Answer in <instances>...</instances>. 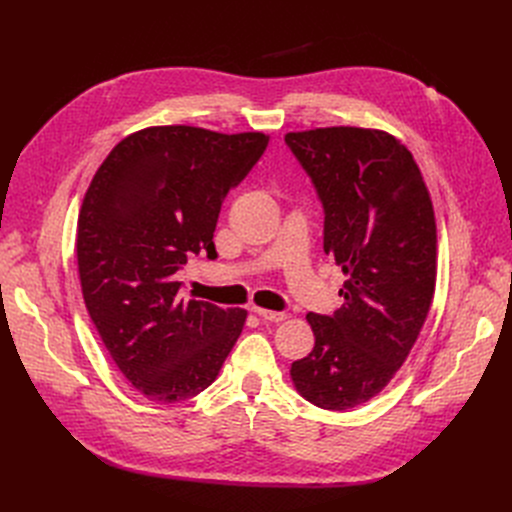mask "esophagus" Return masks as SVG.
<instances>
[{
  "instance_id": "esophagus-1",
  "label": "esophagus",
  "mask_w": 512,
  "mask_h": 512,
  "mask_svg": "<svg viewBox=\"0 0 512 512\" xmlns=\"http://www.w3.org/2000/svg\"><path fill=\"white\" fill-rule=\"evenodd\" d=\"M261 319L265 321H284L286 319V313L284 311H270V309H261V307H255L253 309Z\"/></svg>"
}]
</instances>
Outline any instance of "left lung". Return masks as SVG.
Instances as JSON below:
<instances>
[{"label": "left lung", "mask_w": 512, "mask_h": 512, "mask_svg": "<svg viewBox=\"0 0 512 512\" xmlns=\"http://www.w3.org/2000/svg\"><path fill=\"white\" fill-rule=\"evenodd\" d=\"M284 139L324 203V251L346 276L334 315L307 313L315 346L290 380L311 405L346 411L388 386L432 307L434 205L413 153L386 130L328 126Z\"/></svg>", "instance_id": "obj_1"}]
</instances>
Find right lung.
Masks as SVG:
<instances>
[{"mask_svg":"<svg viewBox=\"0 0 512 512\" xmlns=\"http://www.w3.org/2000/svg\"><path fill=\"white\" fill-rule=\"evenodd\" d=\"M270 134L149 126L97 168L78 213L76 261L93 324L124 378L159 405L218 378L245 328V309L182 299L188 255L218 257L213 232L226 195Z\"/></svg>","mask_w":512,"mask_h":512,"instance_id":"obj_1","label":"right lung"}]
</instances>
